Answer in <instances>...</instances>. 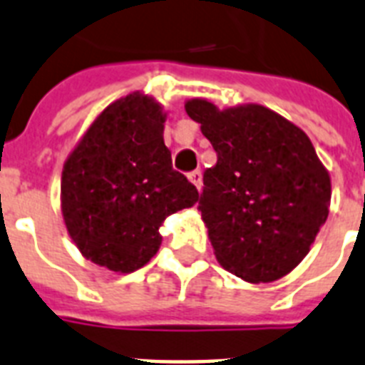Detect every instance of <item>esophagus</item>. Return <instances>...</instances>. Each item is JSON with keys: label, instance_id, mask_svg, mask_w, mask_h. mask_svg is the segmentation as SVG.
Masks as SVG:
<instances>
[{"label": "esophagus", "instance_id": "esophagus-1", "mask_svg": "<svg viewBox=\"0 0 365 365\" xmlns=\"http://www.w3.org/2000/svg\"><path fill=\"white\" fill-rule=\"evenodd\" d=\"M187 178L191 180L192 183H195V185H197L198 191L202 189V173H200V170H192V173H189Z\"/></svg>", "mask_w": 365, "mask_h": 365}]
</instances>
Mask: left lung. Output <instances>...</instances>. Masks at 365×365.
I'll return each instance as SVG.
<instances>
[{
	"label": "left lung",
	"instance_id": "8db88e82",
	"mask_svg": "<svg viewBox=\"0 0 365 365\" xmlns=\"http://www.w3.org/2000/svg\"><path fill=\"white\" fill-rule=\"evenodd\" d=\"M185 112L217 153L204 170L198 210L219 264L251 283L279 279L327 223L331 185L315 148L266 106L219 110L192 99Z\"/></svg>",
	"mask_w": 365,
	"mask_h": 365
}]
</instances>
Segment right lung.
<instances>
[{
	"mask_svg": "<svg viewBox=\"0 0 365 365\" xmlns=\"http://www.w3.org/2000/svg\"><path fill=\"white\" fill-rule=\"evenodd\" d=\"M155 101L127 96L106 106L61 176V210L86 259L112 272H135L161 245L167 215L191 208L197 187L173 168Z\"/></svg>",
	"mask_w": 365,
	"mask_h": 365,
	"instance_id": "1",
	"label": "right lung"
}]
</instances>
